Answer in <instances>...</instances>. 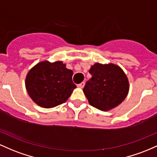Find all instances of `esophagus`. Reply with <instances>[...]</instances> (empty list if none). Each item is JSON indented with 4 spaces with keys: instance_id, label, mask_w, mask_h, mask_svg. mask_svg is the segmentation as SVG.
I'll list each match as a JSON object with an SVG mask.
<instances>
[{
    "instance_id": "obj_1",
    "label": "esophagus",
    "mask_w": 157,
    "mask_h": 157,
    "mask_svg": "<svg viewBox=\"0 0 157 157\" xmlns=\"http://www.w3.org/2000/svg\"><path fill=\"white\" fill-rule=\"evenodd\" d=\"M84 82H81L80 84H78V87H81V88H83V87H84Z\"/></svg>"
}]
</instances>
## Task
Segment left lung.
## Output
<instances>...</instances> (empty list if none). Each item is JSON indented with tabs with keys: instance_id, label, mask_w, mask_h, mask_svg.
Here are the masks:
<instances>
[{
	"instance_id": "8db88e82",
	"label": "left lung",
	"mask_w": 157,
	"mask_h": 157,
	"mask_svg": "<svg viewBox=\"0 0 157 157\" xmlns=\"http://www.w3.org/2000/svg\"><path fill=\"white\" fill-rule=\"evenodd\" d=\"M92 77L83 91L90 105L107 111L124 100L129 91V82L120 67L113 64L96 63L89 70Z\"/></svg>"
}]
</instances>
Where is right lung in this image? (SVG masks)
<instances>
[{
	"mask_svg": "<svg viewBox=\"0 0 157 157\" xmlns=\"http://www.w3.org/2000/svg\"><path fill=\"white\" fill-rule=\"evenodd\" d=\"M73 70L58 61H44L29 70L25 85L35 103L44 108H52L64 103L76 87L73 82Z\"/></svg>",
	"mask_w": 157,
	"mask_h": 157,
	"instance_id": "right-lung-1",
	"label": "right lung"
}]
</instances>
